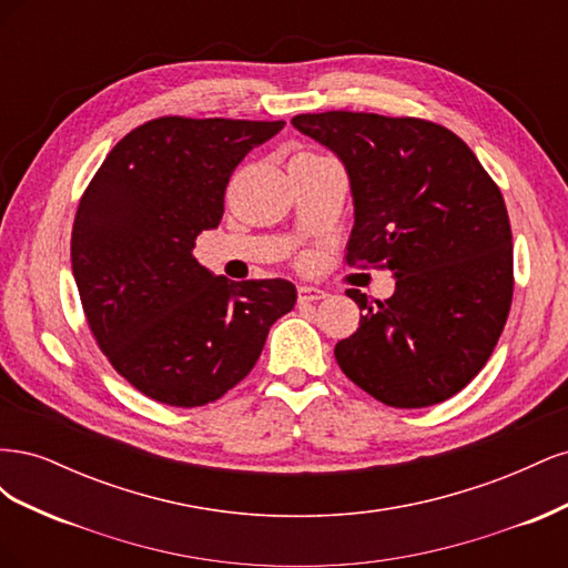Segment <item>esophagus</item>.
<instances>
[{
	"instance_id": "esophagus-1",
	"label": "esophagus",
	"mask_w": 568,
	"mask_h": 568,
	"mask_svg": "<svg viewBox=\"0 0 568 568\" xmlns=\"http://www.w3.org/2000/svg\"><path fill=\"white\" fill-rule=\"evenodd\" d=\"M326 296L324 288L317 286H298V303H315Z\"/></svg>"
}]
</instances>
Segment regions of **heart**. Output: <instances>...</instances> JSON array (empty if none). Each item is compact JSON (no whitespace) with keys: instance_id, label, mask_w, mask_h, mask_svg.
I'll return each instance as SVG.
<instances>
[{"instance_id":"b5f03b06","label":"heart","mask_w":568,"mask_h":568,"mask_svg":"<svg viewBox=\"0 0 568 568\" xmlns=\"http://www.w3.org/2000/svg\"><path fill=\"white\" fill-rule=\"evenodd\" d=\"M307 156H313V153H307Z\"/></svg>"}]
</instances>
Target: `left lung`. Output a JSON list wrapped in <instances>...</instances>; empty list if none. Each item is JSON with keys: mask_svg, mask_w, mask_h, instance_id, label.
<instances>
[{"mask_svg": "<svg viewBox=\"0 0 568 568\" xmlns=\"http://www.w3.org/2000/svg\"><path fill=\"white\" fill-rule=\"evenodd\" d=\"M294 128L346 165L348 265L390 270L395 291L357 288L359 326L336 343L353 384L390 407L453 398L484 369L511 305V230L500 189L455 132L422 118L326 111Z\"/></svg>", "mask_w": 568, "mask_h": 568, "instance_id": "8db88e82", "label": "left lung"}]
</instances>
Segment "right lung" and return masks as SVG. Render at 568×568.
Wrapping results in <instances>:
<instances>
[{
    "label": "right lung",
    "mask_w": 568,
    "mask_h": 568,
    "mask_svg": "<svg viewBox=\"0 0 568 568\" xmlns=\"http://www.w3.org/2000/svg\"><path fill=\"white\" fill-rule=\"evenodd\" d=\"M284 120L165 115L120 140L80 199L71 263L90 329L151 400L199 407L253 369L270 326L294 311L286 280L230 282L194 257L246 153Z\"/></svg>",
    "instance_id": "right-lung-1"
}]
</instances>
